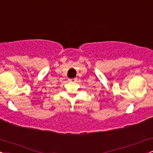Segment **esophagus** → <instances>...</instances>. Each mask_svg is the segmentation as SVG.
Masks as SVG:
<instances>
[{
  "label": "esophagus",
  "mask_w": 153,
  "mask_h": 153,
  "mask_svg": "<svg viewBox=\"0 0 153 153\" xmlns=\"http://www.w3.org/2000/svg\"><path fill=\"white\" fill-rule=\"evenodd\" d=\"M76 80H77L76 78H69V79H68V80H69V81H71V82H75V81H76Z\"/></svg>",
  "instance_id": "esophagus-1"
}]
</instances>
